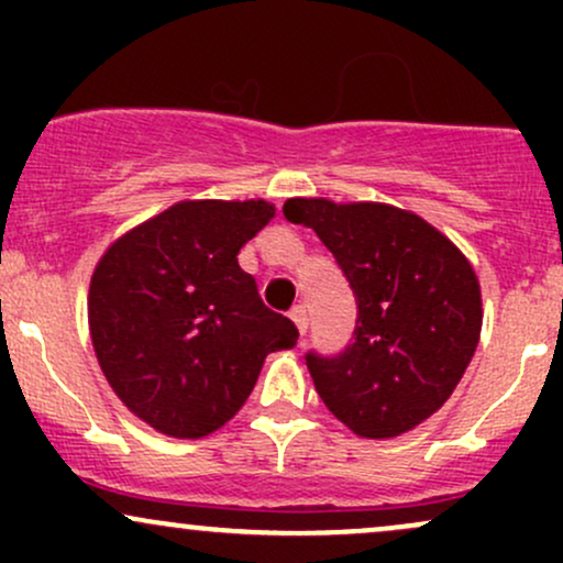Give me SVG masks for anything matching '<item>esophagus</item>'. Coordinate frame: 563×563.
<instances>
[{
    "label": "esophagus",
    "instance_id": "obj_1",
    "mask_svg": "<svg viewBox=\"0 0 563 563\" xmlns=\"http://www.w3.org/2000/svg\"><path fill=\"white\" fill-rule=\"evenodd\" d=\"M288 318L296 322V328H299V333H301V335H307V325H309V322H307V309H303L301 303H299V307L290 309Z\"/></svg>",
    "mask_w": 563,
    "mask_h": 563
}]
</instances>
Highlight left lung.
<instances>
[{
	"instance_id": "left-lung-1",
	"label": "left lung",
	"mask_w": 563,
	"mask_h": 563,
	"mask_svg": "<svg viewBox=\"0 0 563 563\" xmlns=\"http://www.w3.org/2000/svg\"><path fill=\"white\" fill-rule=\"evenodd\" d=\"M283 214L318 232L357 301L349 344L303 357L314 389L354 434H405L448 402L474 357V269L442 232L394 206L290 198Z\"/></svg>"
}]
</instances>
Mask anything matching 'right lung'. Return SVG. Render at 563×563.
Returning a JSON list of instances; mask_svg holds the SVG:
<instances>
[{
  "label": "right lung",
  "instance_id": "add662e5",
  "mask_svg": "<svg viewBox=\"0 0 563 563\" xmlns=\"http://www.w3.org/2000/svg\"><path fill=\"white\" fill-rule=\"evenodd\" d=\"M275 209L183 200L106 251L89 286V333L108 384L161 434L198 439L241 410L269 352L299 331L264 307L238 251Z\"/></svg>",
  "mask_w": 563,
  "mask_h": 563
}]
</instances>
